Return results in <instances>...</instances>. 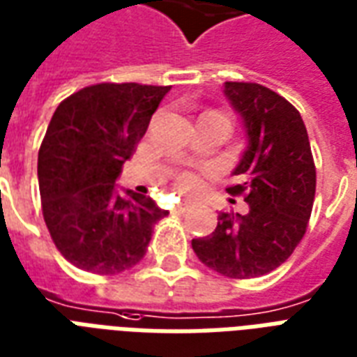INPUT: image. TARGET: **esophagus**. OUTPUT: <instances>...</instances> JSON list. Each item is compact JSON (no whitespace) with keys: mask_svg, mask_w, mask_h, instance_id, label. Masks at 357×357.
I'll return each instance as SVG.
<instances>
[{"mask_svg":"<svg viewBox=\"0 0 357 357\" xmlns=\"http://www.w3.org/2000/svg\"><path fill=\"white\" fill-rule=\"evenodd\" d=\"M190 208H192V205H190V203H178V205L175 207V213L184 214V213H188Z\"/></svg>","mask_w":357,"mask_h":357,"instance_id":"34e87169","label":"esophagus"}]
</instances>
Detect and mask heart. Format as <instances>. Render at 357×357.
Here are the masks:
<instances>
[{"mask_svg": "<svg viewBox=\"0 0 357 357\" xmlns=\"http://www.w3.org/2000/svg\"><path fill=\"white\" fill-rule=\"evenodd\" d=\"M178 186H181V190H184V192H190V190H195L199 186V178H197L194 173H184V175H181V178H178Z\"/></svg>", "mask_w": 357, "mask_h": 357, "instance_id": "obj_1", "label": "heart"}]
</instances>
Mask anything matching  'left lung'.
<instances>
[{"label":"left lung","instance_id":"obj_1","mask_svg":"<svg viewBox=\"0 0 357 357\" xmlns=\"http://www.w3.org/2000/svg\"><path fill=\"white\" fill-rule=\"evenodd\" d=\"M224 96L243 120V150L229 186L248 213H220L211 235L192 241L195 256L229 278H256L282 265L307 231L316 169L301 114L282 96L254 82H226Z\"/></svg>","mask_w":357,"mask_h":357}]
</instances>
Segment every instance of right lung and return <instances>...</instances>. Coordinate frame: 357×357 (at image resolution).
Instances as JSON below:
<instances>
[{
    "mask_svg": "<svg viewBox=\"0 0 357 357\" xmlns=\"http://www.w3.org/2000/svg\"><path fill=\"white\" fill-rule=\"evenodd\" d=\"M169 90L101 82L69 96L52 114L37 160L43 216L75 267L96 275L130 269L169 214L149 195L116 186Z\"/></svg>",
    "mask_w": 357,
    "mask_h": 357,
    "instance_id": "obj_1",
    "label": "right lung"
}]
</instances>
